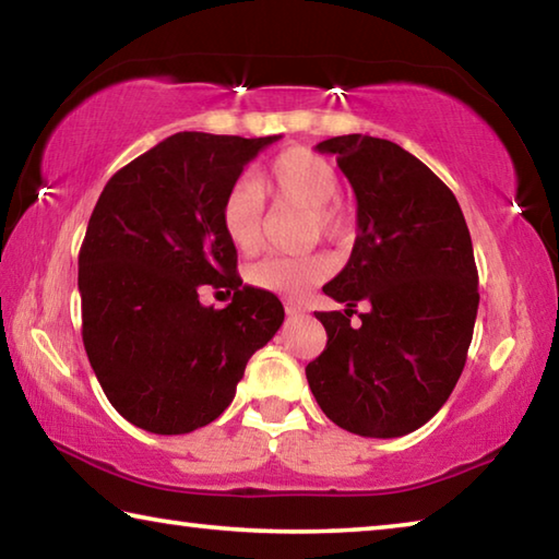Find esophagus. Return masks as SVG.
<instances>
[{"label": "esophagus", "mask_w": 559, "mask_h": 559, "mask_svg": "<svg viewBox=\"0 0 559 559\" xmlns=\"http://www.w3.org/2000/svg\"><path fill=\"white\" fill-rule=\"evenodd\" d=\"M283 308H286V313H288L290 318L306 313V308H302L300 302H296V300H286V302H283Z\"/></svg>", "instance_id": "1"}]
</instances>
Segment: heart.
Returning <instances> with one entry per match:
<instances>
[{"label":"heart","mask_w":559,"mask_h":559,"mask_svg":"<svg viewBox=\"0 0 559 559\" xmlns=\"http://www.w3.org/2000/svg\"><path fill=\"white\" fill-rule=\"evenodd\" d=\"M340 177L330 159L308 147H288L278 153L253 179H239L226 192L219 222L236 251L251 253L263 236V194L276 202L306 206L308 234L337 239L347 229L345 206L337 200ZM333 263L320 253L306 257H266L246 269L251 286L283 298H300L323 281Z\"/></svg>","instance_id":"1"}]
</instances>
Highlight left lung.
Listing matches in <instances>:
<instances>
[{
  "label": "left lung",
  "instance_id": "left-lung-1",
  "mask_svg": "<svg viewBox=\"0 0 559 559\" xmlns=\"http://www.w3.org/2000/svg\"><path fill=\"white\" fill-rule=\"evenodd\" d=\"M337 157L357 200L347 266L323 293L343 310L316 313L328 333L306 377L340 429L394 439L424 427L456 386L478 313V271L451 189L390 140L340 135L316 145ZM357 301L362 326L348 318Z\"/></svg>",
  "mask_w": 559,
  "mask_h": 559
}]
</instances>
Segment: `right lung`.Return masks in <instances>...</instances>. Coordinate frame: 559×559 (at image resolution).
Returning <instances> with one entry per match:
<instances>
[{
	"instance_id": "add662e5",
	"label": "right lung",
	"mask_w": 559,
	"mask_h": 559,
	"mask_svg": "<svg viewBox=\"0 0 559 559\" xmlns=\"http://www.w3.org/2000/svg\"><path fill=\"white\" fill-rule=\"evenodd\" d=\"M281 135L177 132L108 179L79 253L83 345L135 427L189 433L231 404L249 357L278 333L281 300L241 286L219 222L243 167ZM202 285L235 290L202 307Z\"/></svg>"
}]
</instances>
